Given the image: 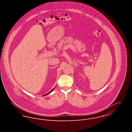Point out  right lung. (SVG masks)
Listing matches in <instances>:
<instances>
[{
  "label": "right lung",
  "mask_w": 132,
  "mask_h": 132,
  "mask_svg": "<svg viewBox=\"0 0 132 132\" xmlns=\"http://www.w3.org/2000/svg\"><path fill=\"white\" fill-rule=\"evenodd\" d=\"M54 88H53L52 90H51L50 92H48L47 94H45V95H43V96H45V95H47V94H50V93H51V92H52V90H54Z\"/></svg>",
  "instance_id": "add662e5"
}]
</instances>
